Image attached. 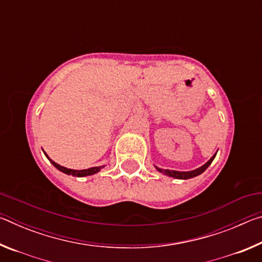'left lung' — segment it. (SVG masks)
<instances>
[{"mask_svg":"<svg viewBox=\"0 0 262 262\" xmlns=\"http://www.w3.org/2000/svg\"><path fill=\"white\" fill-rule=\"evenodd\" d=\"M215 156H216V154L209 159V161H208L205 164V165H202L201 167L196 168V170L188 171V172H180V171H173V170H163V168H159L157 166H156V168H157L159 172H162V173H164L165 176L172 177V178H176V179H189V178H193V177H196L199 174H201L202 172H205L206 168L210 165L212 161H214Z\"/></svg>","mask_w":262,"mask_h":262,"instance_id":"8db88e82","label":"left lung"}]
</instances>
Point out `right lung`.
Listing matches in <instances>:
<instances>
[{
	"label": "right lung",
	"mask_w": 262,
	"mask_h": 262,
	"mask_svg": "<svg viewBox=\"0 0 262 262\" xmlns=\"http://www.w3.org/2000/svg\"><path fill=\"white\" fill-rule=\"evenodd\" d=\"M46 155V154H45ZM47 156V155H46ZM47 158L50 159V162L54 165L57 170H60L61 172H63L66 174H69V176H74V177H86V176H91V174H95L97 172L100 171V168H103L104 166H96V167H90V168H86V170H72V168H67L64 166H61L59 164L53 162L52 159L47 156Z\"/></svg>",
	"instance_id": "1"
}]
</instances>
